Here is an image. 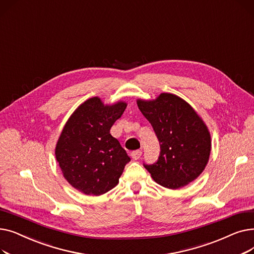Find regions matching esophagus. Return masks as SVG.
<instances>
[{
	"label": "esophagus",
	"mask_w": 254,
	"mask_h": 254,
	"mask_svg": "<svg viewBox=\"0 0 254 254\" xmlns=\"http://www.w3.org/2000/svg\"><path fill=\"white\" fill-rule=\"evenodd\" d=\"M130 155H131V157L134 158V159H139L141 157V155H142V151L141 150H135V151H132L130 153Z\"/></svg>",
	"instance_id": "1"
}]
</instances>
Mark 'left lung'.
Masks as SVG:
<instances>
[{"label": "left lung", "mask_w": 254, "mask_h": 254, "mask_svg": "<svg viewBox=\"0 0 254 254\" xmlns=\"http://www.w3.org/2000/svg\"><path fill=\"white\" fill-rule=\"evenodd\" d=\"M142 114L151 124L161 145L157 162L145 165L156 183L178 190L195 180L208 164L211 136L192 107L173 93L155 100H137Z\"/></svg>", "instance_id": "obj_1"}]
</instances>
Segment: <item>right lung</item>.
<instances>
[{"mask_svg":"<svg viewBox=\"0 0 254 254\" xmlns=\"http://www.w3.org/2000/svg\"><path fill=\"white\" fill-rule=\"evenodd\" d=\"M127 103L104 105L100 98L80 105L65 123L56 146V157L64 179L88 195H101L118 184L130 161L110 128Z\"/></svg>","mask_w":254,"mask_h":254,"instance_id":"1","label":"right lung"}]
</instances>
